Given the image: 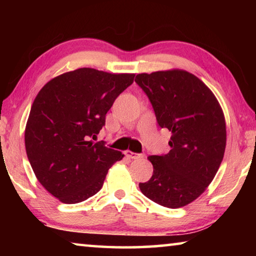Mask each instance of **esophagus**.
I'll list each match as a JSON object with an SVG mask.
<instances>
[{
    "label": "esophagus",
    "instance_id": "esophagus-1",
    "mask_svg": "<svg viewBox=\"0 0 256 256\" xmlns=\"http://www.w3.org/2000/svg\"><path fill=\"white\" fill-rule=\"evenodd\" d=\"M126 156L130 159H138V158L144 157V154H136V152H133V151H126Z\"/></svg>",
    "mask_w": 256,
    "mask_h": 256
}]
</instances>
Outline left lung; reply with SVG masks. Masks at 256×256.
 Masks as SVG:
<instances>
[{"label": "left lung", "mask_w": 256, "mask_h": 256, "mask_svg": "<svg viewBox=\"0 0 256 256\" xmlns=\"http://www.w3.org/2000/svg\"><path fill=\"white\" fill-rule=\"evenodd\" d=\"M136 82L152 104L159 126L172 132L170 152L149 156L154 174L138 188L162 206H188L206 190L222 162V108L204 82L180 68L140 73Z\"/></svg>", "instance_id": "obj_1"}]
</instances>
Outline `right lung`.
Wrapping results in <instances>:
<instances>
[{"label": "right lung", "mask_w": 256, "mask_h": 256, "mask_svg": "<svg viewBox=\"0 0 256 256\" xmlns=\"http://www.w3.org/2000/svg\"><path fill=\"white\" fill-rule=\"evenodd\" d=\"M134 73L81 68L53 78L34 98L24 130L29 162L40 183L60 202L86 200L102 188L124 154L94 142L112 102Z\"/></svg>", "instance_id": "add662e5"}]
</instances>
